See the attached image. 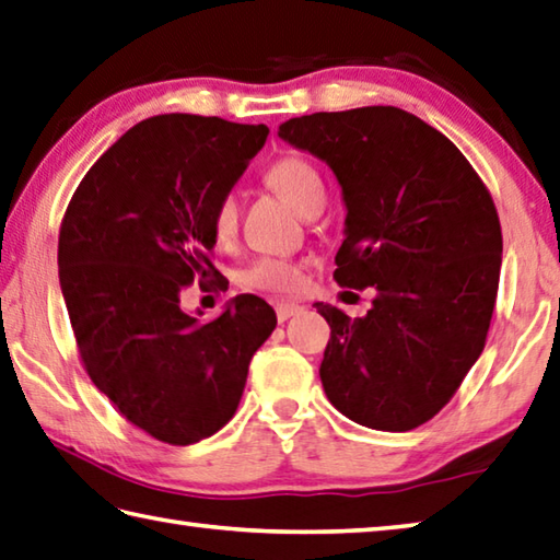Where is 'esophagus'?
Returning a JSON list of instances; mask_svg holds the SVG:
<instances>
[{
  "label": "esophagus",
  "instance_id": "obj_1",
  "mask_svg": "<svg viewBox=\"0 0 560 560\" xmlns=\"http://www.w3.org/2000/svg\"><path fill=\"white\" fill-rule=\"evenodd\" d=\"M273 311H277L279 323H287L289 317H293L295 313L303 311V305H299V303H277V305H273Z\"/></svg>",
  "mask_w": 560,
  "mask_h": 560
}]
</instances>
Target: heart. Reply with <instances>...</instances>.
Instances as JSON below:
<instances>
[{
    "mask_svg": "<svg viewBox=\"0 0 560 560\" xmlns=\"http://www.w3.org/2000/svg\"><path fill=\"white\" fill-rule=\"evenodd\" d=\"M265 179L273 191H279L303 215H315L325 203V182L320 170L308 158L295 155V152L273 160L265 172ZM237 218V199L235 194L228 191L215 201L211 213V228L218 243H225L235 235ZM303 283L305 269L301 261L283 257H259L240 273V287L269 295H293L303 289Z\"/></svg>",
    "mask_w": 560,
    "mask_h": 560,
    "instance_id": "obj_1",
    "label": "heart"
}]
</instances>
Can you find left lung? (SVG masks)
Here are the masks:
<instances>
[{
  "mask_svg": "<svg viewBox=\"0 0 560 560\" xmlns=\"http://www.w3.org/2000/svg\"><path fill=\"white\" fill-rule=\"evenodd\" d=\"M279 136L342 184L335 281L376 289L357 320L315 303L332 330L320 364L327 398L371 430H415L454 398L486 347L502 265L488 186L452 140L396 106L289 118Z\"/></svg>",
  "mask_w": 560,
  "mask_h": 560,
  "instance_id": "left-lung-1",
  "label": "left lung"
}]
</instances>
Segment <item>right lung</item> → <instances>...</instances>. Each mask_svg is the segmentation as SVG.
<instances>
[{
    "mask_svg": "<svg viewBox=\"0 0 560 560\" xmlns=\"http://www.w3.org/2000/svg\"><path fill=\"white\" fill-rule=\"evenodd\" d=\"M267 126L164 114L116 140L77 186L58 237L60 289L94 386L138 430L186 446L237 410L252 354L277 327L259 295L215 320L182 311L213 267L215 201L265 145Z\"/></svg>",
    "mask_w": 560,
    "mask_h": 560,
    "instance_id": "1",
    "label": "right lung"
}]
</instances>
